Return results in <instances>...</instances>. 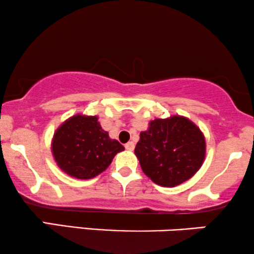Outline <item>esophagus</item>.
Masks as SVG:
<instances>
[{
    "label": "esophagus",
    "instance_id": "esophagus-1",
    "mask_svg": "<svg viewBox=\"0 0 254 254\" xmlns=\"http://www.w3.org/2000/svg\"><path fill=\"white\" fill-rule=\"evenodd\" d=\"M125 148H126L127 150H134V148H135V144H134V142H127L126 144H125Z\"/></svg>",
    "mask_w": 254,
    "mask_h": 254
}]
</instances>
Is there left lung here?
<instances>
[{"label": "left lung", "mask_w": 254, "mask_h": 254, "mask_svg": "<svg viewBox=\"0 0 254 254\" xmlns=\"http://www.w3.org/2000/svg\"><path fill=\"white\" fill-rule=\"evenodd\" d=\"M135 155L154 183L173 188L191 179L202 167L205 137L192 121L181 115L155 119L140 133Z\"/></svg>", "instance_id": "1"}]
</instances>
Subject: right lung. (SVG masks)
<instances>
[{
  "label": "right lung",
  "instance_id": "add662e5",
  "mask_svg": "<svg viewBox=\"0 0 254 254\" xmlns=\"http://www.w3.org/2000/svg\"><path fill=\"white\" fill-rule=\"evenodd\" d=\"M51 149L64 173L79 180H90L106 170L113 157L125 148L108 136L97 115L77 114L57 128Z\"/></svg>",
  "mask_w": 254,
  "mask_h": 254
}]
</instances>
